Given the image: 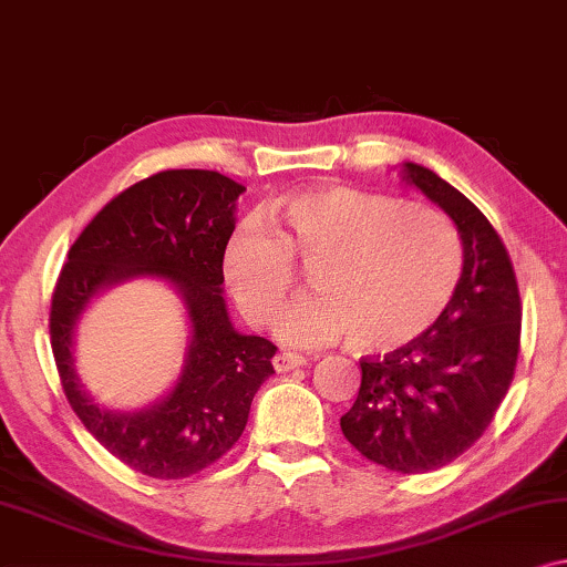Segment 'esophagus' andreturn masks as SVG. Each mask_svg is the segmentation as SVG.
<instances>
[{
    "mask_svg": "<svg viewBox=\"0 0 567 567\" xmlns=\"http://www.w3.org/2000/svg\"><path fill=\"white\" fill-rule=\"evenodd\" d=\"M275 369L280 371V374H285V371H292L306 364V357H298V353H287V351H280L277 357L272 359Z\"/></svg>",
    "mask_w": 567,
    "mask_h": 567,
    "instance_id": "esophagus-1",
    "label": "esophagus"
}]
</instances>
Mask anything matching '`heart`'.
<instances>
[{
    "mask_svg": "<svg viewBox=\"0 0 567 567\" xmlns=\"http://www.w3.org/2000/svg\"><path fill=\"white\" fill-rule=\"evenodd\" d=\"M275 224L247 221L224 247L221 272L241 316L265 326L312 267L316 292L292 300L275 333L292 349L357 333L369 351H394L427 333L461 280V241L451 221L420 203L346 185L292 193Z\"/></svg>",
    "mask_w": 567,
    "mask_h": 567,
    "instance_id": "obj_1",
    "label": "heart"
}]
</instances>
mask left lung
I'll list each match as a JSON object with an SVG mask.
<instances>
[{
    "label": "left lung",
    "mask_w": 567,
    "mask_h": 567,
    "mask_svg": "<svg viewBox=\"0 0 567 567\" xmlns=\"http://www.w3.org/2000/svg\"><path fill=\"white\" fill-rule=\"evenodd\" d=\"M400 173L458 229L461 280L427 333L384 359H361V386L341 430L379 466L425 473L458 458L494 420L517 367L522 306L488 218L427 167L402 163Z\"/></svg>",
    "instance_id": "obj_1"
}]
</instances>
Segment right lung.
<instances>
[{
  "label": "right lung",
  "instance_id": "obj_1",
  "mask_svg": "<svg viewBox=\"0 0 567 567\" xmlns=\"http://www.w3.org/2000/svg\"><path fill=\"white\" fill-rule=\"evenodd\" d=\"M247 190L216 171H163L99 210L68 251L50 306V343L63 392L114 458L152 478H185L239 441L257 390L275 374V343L234 328L221 257ZM155 276L184 300L192 326L184 369L142 411L99 409L74 371V326L109 286Z\"/></svg>",
  "mask_w": 567,
  "mask_h": 567
}]
</instances>
